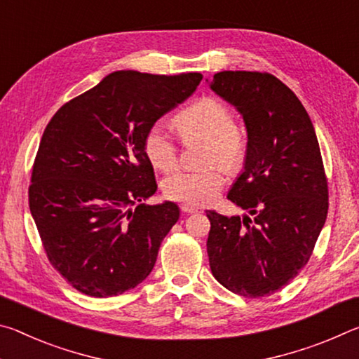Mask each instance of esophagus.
<instances>
[{"label":"esophagus","instance_id":"1","mask_svg":"<svg viewBox=\"0 0 359 359\" xmlns=\"http://www.w3.org/2000/svg\"><path fill=\"white\" fill-rule=\"evenodd\" d=\"M180 210L184 212V214H196V212H199V208H194L191 204H182Z\"/></svg>","mask_w":359,"mask_h":359}]
</instances>
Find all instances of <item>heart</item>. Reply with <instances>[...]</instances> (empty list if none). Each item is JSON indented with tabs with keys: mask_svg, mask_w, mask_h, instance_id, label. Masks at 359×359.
Here are the masks:
<instances>
[{
	"mask_svg": "<svg viewBox=\"0 0 359 359\" xmlns=\"http://www.w3.org/2000/svg\"><path fill=\"white\" fill-rule=\"evenodd\" d=\"M174 128L184 142L191 139L208 141L205 165H220L226 171L242 166L247 154V142L233 121V114L223 101L214 96H203L174 117ZM144 154L151 166L169 171L179 156L177 144L160 125L150 126L144 135ZM223 187V174L218 166L204 171H175L163 180V193L172 201L204 205L214 201Z\"/></svg>",
	"mask_w": 359,
	"mask_h": 359,
	"instance_id": "b5f03b06",
	"label": "heart"
}]
</instances>
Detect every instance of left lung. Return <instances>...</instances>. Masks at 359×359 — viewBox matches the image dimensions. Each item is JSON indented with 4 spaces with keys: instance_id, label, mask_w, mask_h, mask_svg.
Instances as JSON below:
<instances>
[{
    "instance_id": "left-lung-1",
    "label": "left lung",
    "mask_w": 359,
    "mask_h": 359,
    "mask_svg": "<svg viewBox=\"0 0 359 359\" xmlns=\"http://www.w3.org/2000/svg\"><path fill=\"white\" fill-rule=\"evenodd\" d=\"M210 88L247 128L244 171L228 199L248 214L208 210L209 264L224 288L245 297L276 293L299 274L327 215V180L311 117L267 72L222 71Z\"/></svg>"
}]
</instances>
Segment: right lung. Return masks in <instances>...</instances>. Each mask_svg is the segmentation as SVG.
I'll return each instance as SVG.
<instances>
[{
    "label": "right lung",
    "mask_w": 359,
    "mask_h": 359,
    "mask_svg": "<svg viewBox=\"0 0 359 359\" xmlns=\"http://www.w3.org/2000/svg\"><path fill=\"white\" fill-rule=\"evenodd\" d=\"M201 81L199 72L115 71L46 126L29 210L50 264L81 293L117 296L154 269L180 210L171 201L142 203L156 191L144 135Z\"/></svg>",
    "instance_id": "add662e5"
}]
</instances>
